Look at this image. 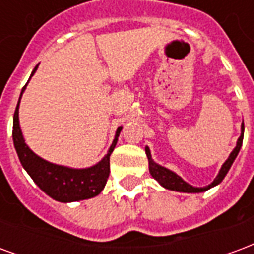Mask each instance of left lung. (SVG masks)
<instances>
[{
    "label": "left lung",
    "mask_w": 254,
    "mask_h": 254,
    "mask_svg": "<svg viewBox=\"0 0 254 254\" xmlns=\"http://www.w3.org/2000/svg\"><path fill=\"white\" fill-rule=\"evenodd\" d=\"M244 130H245V127H244V124H242V127H241V136L238 138V141H237V147L233 149V152L230 154L229 159L226 160L222 166V169L219 171V174L216 176V178L213 180L212 184H209L208 187L204 188H194L189 185L188 182H185L182 180L181 177H178L176 173H173L169 169H166V167H162V166L156 165L152 158H151V152H149L148 147L145 148V154H147V158H148V165H149V173H151V176L154 177L156 181L159 182L162 187H165L166 189H170V190H177V191H187V193H200V191L208 190L209 188L215 187V185H218L220 182L223 181V178L226 177V174L229 173L230 167L233 165V162L237 158V155L240 152L241 145H242V140H244Z\"/></svg>",
    "instance_id": "left-lung-1"
}]
</instances>
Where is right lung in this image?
<instances>
[{"label": "right lung", "mask_w": 254, "mask_h": 254, "mask_svg": "<svg viewBox=\"0 0 254 254\" xmlns=\"http://www.w3.org/2000/svg\"><path fill=\"white\" fill-rule=\"evenodd\" d=\"M36 69L38 66H35V69L32 70L31 76L35 73ZM25 85L21 89L20 98L24 92ZM20 98L14 110L12 137H13L16 152L19 155L20 163L23 165L34 182L52 198L61 202L78 201V200H85V198L98 196L100 191L103 190L109 174H110V155L116 148L117 140L122 127L117 129L116 138L111 144L109 152L98 165L88 167V169H69L64 166L54 165L39 158L25 144L19 125Z\"/></svg>", "instance_id": "obj_1"}]
</instances>
